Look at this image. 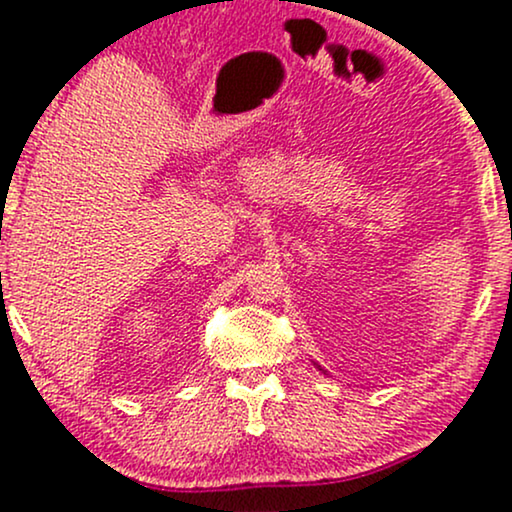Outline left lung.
I'll use <instances>...</instances> for the list:
<instances>
[{
    "instance_id": "8db88e82",
    "label": "left lung",
    "mask_w": 512,
    "mask_h": 512,
    "mask_svg": "<svg viewBox=\"0 0 512 512\" xmlns=\"http://www.w3.org/2000/svg\"><path fill=\"white\" fill-rule=\"evenodd\" d=\"M316 366H318V364H316ZM318 371H323V369H321V366H318Z\"/></svg>"
}]
</instances>
